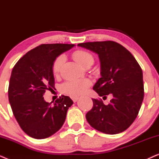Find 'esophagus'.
<instances>
[{"instance_id":"esophagus-1","label":"esophagus","mask_w":159,"mask_h":159,"mask_svg":"<svg viewBox=\"0 0 159 159\" xmlns=\"http://www.w3.org/2000/svg\"><path fill=\"white\" fill-rule=\"evenodd\" d=\"M71 98L72 99V101L74 102H77L78 101V99H79V97H77V96H71Z\"/></svg>"}]
</instances>
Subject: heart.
Returning a JSON list of instances; mask_svg holds the SVG:
<instances>
[{
  "instance_id": "obj_1",
  "label": "heart",
  "mask_w": 159,
  "mask_h": 159,
  "mask_svg": "<svg viewBox=\"0 0 159 159\" xmlns=\"http://www.w3.org/2000/svg\"><path fill=\"white\" fill-rule=\"evenodd\" d=\"M72 57L78 64L84 67L92 66L94 63V58L92 54L85 51H77L74 52ZM65 58L64 56H60L53 62L52 70L55 76L59 75L62 66L64 63ZM91 82L88 79H79L68 80L61 86L62 92L66 94L72 95H79L85 92V90L90 86Z\"/></svg>"
}]
</instances>
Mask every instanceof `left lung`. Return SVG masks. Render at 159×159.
I'll return each instance as SVG.
<instances>
[{"label":"left lung","mask_w":159,"mask_h":159,"mask_svg":"<svg viewBox=\"0 0 159 159\" xmlns=\"http://www.w3.org/2000/svg\"><path fill=\"white\" fill-rule=\"evenodd\" d=\"M78 46L98 55L101 77L93 86L99 96L111 95L108 105L93 99V106L86 114L93 128L108 134L122 132L133 123L144 97L143 71L125 47L114 41L80 43Z\"/></svg>","instance_id":"8db88e82"}]
</instances>
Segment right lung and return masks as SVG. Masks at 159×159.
<instances>
[{
	"instance_id": "obj_1",
	"label": "right lung",
	"mask_w": 159,
	"mask_h": 159,
	"mask_svg": "<svg viewBox=\"0 0 159 159\" xmlns=\"http://www.w3.org/2000/svg\"><path fill=\"white\" fill-rule=\"evenodd\" d=\"M74 44H42L27 52L13 68L8 87V100L21 129L34 139L53 135L64 125L73 101L62 95L52 104L43 94L54 88L52 66L56 58Z\"/></svg>"
}]
</instances>
